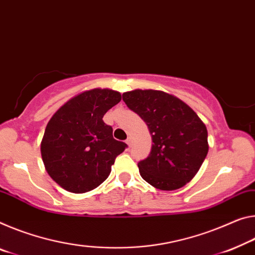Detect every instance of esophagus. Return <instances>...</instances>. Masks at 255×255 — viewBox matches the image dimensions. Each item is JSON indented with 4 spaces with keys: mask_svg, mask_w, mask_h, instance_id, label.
<instances>
[{
    "mask_svg": "<svg viewBox=\"0 0 255 255\" xmlns=\"http://www.w3.org/2000/svg\"><path fill=\"white\" fill-rule=\"evenodd\" d=\"M126 143H127V145H128L129 147H131V145H132V139L130 138V137H128L127 140H126Z\"/></svg>",
    "mask_w": 255,
    "mask_h": 255,
    "instance_id": "34e87169",
    "label": "esophagus"
}]
</instances>
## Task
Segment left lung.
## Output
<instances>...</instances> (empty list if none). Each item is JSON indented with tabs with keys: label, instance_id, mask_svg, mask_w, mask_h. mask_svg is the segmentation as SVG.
I'll list each match as a JSON object with an SVG mask.
<instances>
[{
	"label": "left lung",
	"instance_id": "left-lung-1",
	"mask_svg": "<svg viewBox=\"0 0 255 255\" xmlns=\"http://www.w3.org/2000/svg\"><path fill=\"white\" fill-rule=\"evenodd\" d=\"M152 135L148 156L138 162L142 178L161 191L189 183L208 154V130L187 104L167 93L135 90L123 94Z\"/></svg>",
	"mask_w": 255,
	"mask_h": 255
}]
</instances>
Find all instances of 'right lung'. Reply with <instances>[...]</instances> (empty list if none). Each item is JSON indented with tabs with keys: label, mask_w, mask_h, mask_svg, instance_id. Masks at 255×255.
<instances>
[{
	"label": "right lung",
	"mask_w": 255,
	"mask_h": 255,
	"mask_svg": "<svg viewBox=\"0 0 255 255\" xmlns=\"http://www.w3.org/2000/svg\"><path fill=\"white\" fill-rule=\"evenodd\" d=\"M121 100L112 90L86 91L68 101L48 121L40 153L48 175L71 193L98 187L127 144L112 136L103 116Z\"/></svg>",
	"instance_id": "obj_1"
}]
</instances>
